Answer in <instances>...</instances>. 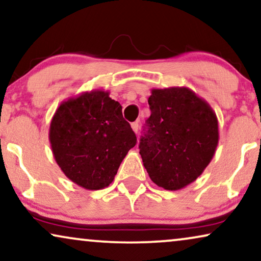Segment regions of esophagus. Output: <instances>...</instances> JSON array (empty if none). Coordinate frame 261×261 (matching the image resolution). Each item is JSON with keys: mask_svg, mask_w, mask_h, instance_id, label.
<instances>
[{"mask_svg": "<svg viewBox=\"0 0 261 261\" xmlns=\"http://www.w3.org/2000/svg\"><path fill=\"white\" fill-rule=\"evenodd\" d=\"M130 126H132V129L134 130V133L137 134L138 130H139V123L138 122H133V123L130 124Z\"/></svg>", "mask_w": 261, "mask_h": 261, "instance_id": "obj_1", "label": "esophagus"}]
</instances>
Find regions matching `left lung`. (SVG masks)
<instances>
[{"mask_svg": "<svg viewBox=\"0 0 261 261\" xmlns=\"http://www.w3.org/2000/svg\"><path fill=\"white\" fill-rule=\"evenodd\" d=\"M151 116L140 155L153 183L180 190L203 173L219 145V121L209 103L185 87L152 89Z\"/></svg>", "mask_w": 261, "mask_h": 261, "instance_id": "obj_1", "label": "left lung"}]
</instances>
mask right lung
Masks as SVG:
<instances>
[{
	"label": "right lung",
	"instance_id": "1",
	"mask_svg": "<svg viewBox=\"0 0 261 261\" xmlns=\"http://www.w3.org/2000/svg\"><path fill=\"white\" fill-rule=\"evenodd\" d=\"M48 139L60 170L87 190L108 187L137 144L130 124L122 116V107L99 89L60 103L49 124Z\"/></svg>",
	"mask_w": 261,
	"mask_h": 261
}]
</instances>
